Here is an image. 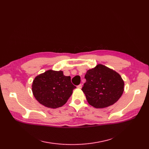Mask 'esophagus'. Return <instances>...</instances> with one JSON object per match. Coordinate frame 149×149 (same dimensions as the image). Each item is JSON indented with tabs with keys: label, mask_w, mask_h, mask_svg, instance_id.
Masks as SVG:
<instances>
[{
	"label": "esophagus",
	"mask_w": 149,
	"mask_h": 149,
	"mask_svg": "<svg viewBox=\"0 0 149 149\" xmlns=\"http://www.w3.org/2000/svg\"><path fill=\"white\" fill-rule=\"evenodd\" d=\"M77 88H79V89H81V88H82V85L80 84H79V86H77Z\"/></svg>",
	"instance_id": "obj_1"
}]
</instances>
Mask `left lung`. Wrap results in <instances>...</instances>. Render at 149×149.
I'll use <instances>...</instances> for the list:
<instances>
[{
  "instance_id": "left-lung-1",
  "label": "left lung",
  "mask_w": 149,
  "mask_h": 149,
  "mask_svg": "<svg viewBox=\"0 0 149 149\" xmlns=\"http://www.w3.org/2000/svg\"><path fill=\"white\" fill-rule=\"evenodd\" d=\"M82 91L88 103L95 108L110 106L118 101L124 90V82L114 70L98 64L85 75Z\"/></svg>"
}]
</instances>
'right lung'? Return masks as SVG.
Masks as SVG:
<instances>
[{
    "label": "right lung",
    "mask_w": 149,
    "mask_h": 149,
    "mask_svg": "<svg viewBox=\"0 0 149 149\" xmlns=\"http://www.w3.org/2000/svg\"><path fill=\"white\" fill-rule=\"evenodd\" d=\"M75 88L70 76L52 69L36 76L32 84L33 93L38 103L52 109L63 106Z\"/></svg>",
    "instance_id": "add662e5"
}]
</instances>
